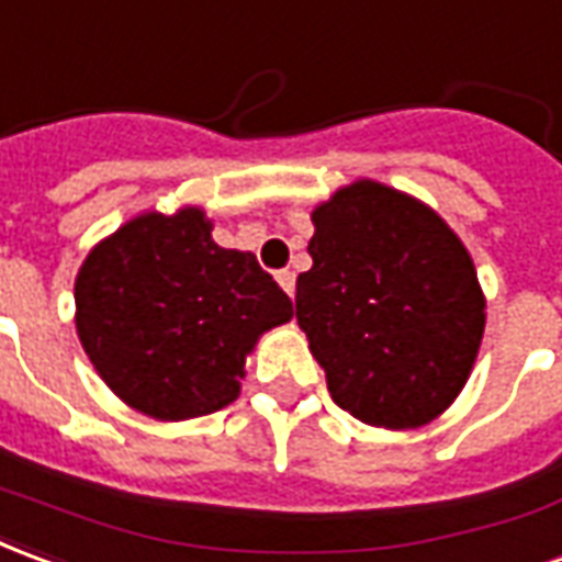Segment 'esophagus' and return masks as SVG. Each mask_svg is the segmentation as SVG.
<instances>
[{
  "mask_svg": "<svg viewBox=\"0 0 562 562\" xmlns=\"http://www.w3.org/2000/svg\"><path fill=\"white\" fill-rule=\"evenodd\" d=\"M274 278H278V284L284 288V293H288V296H293V290H296V274L290 272V269H281V272L274 274Z\"/></svg>",
  "mask_w": 562,
  "mask_h": 562,
  "instance_id": "obj_1",
  "label": "esophagus"
}]
</instances>
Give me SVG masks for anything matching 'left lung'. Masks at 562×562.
<instances>
[{"label": "left lung", "mask_w": 562, "mask_h": 562, "mask_svg": "<svg viewBox=\"0 0 562 562\" xmlns=\"http://www.w3.org/2000/svg\"><path fill=\"white\" fill-rule=\"evenodd\" d=\"M296 321L329 396L369 427L417 429L479 357L487 300L469 250L427 202L360 178L312 211Z\"/></svg>", "instance_id": "obj_1"}]
</instances>
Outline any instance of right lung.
Masks as SVG:
<instances>
[{
    "label": "right lung",
    "instance_id": "add662e5",
    "mask_svg": "<svg viewBox=\"0 0 562 562\" xmlns=\"http://www.w3.org/2000/svg\"><path fill=\"white\" fill-rule=\"evenodd\" d=\"M211 229L199 205L142 211L75 278L83 353L117 400L166 424L236 402L248 353L293 317L257 257L221 248Z\"/></svg>",
    "mask_w": 562,
    "mask_h": 562
}]
</instances>
